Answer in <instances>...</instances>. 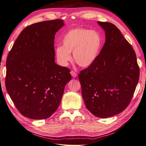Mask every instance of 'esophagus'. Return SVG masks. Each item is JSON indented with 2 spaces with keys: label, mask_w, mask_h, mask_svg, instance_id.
<instances>
[{
  "label": "esophagus",
  "mask_w": 146,
  "mask_h": 146,
  "mask_svg": "<svg viewBox=\"0 0 146 146\" xmlns=\"http://www.w3.org/2000/svg\"><path fill=\"white\" fill-rule=\"evenodd\" d=\"M70 73H71V74H72V76L73 77V78H76V76H77V73L75 72H74V71H71L70 72Z\"/></svg>",
  "instance_id": "esophagus-1"
}]
</instances>
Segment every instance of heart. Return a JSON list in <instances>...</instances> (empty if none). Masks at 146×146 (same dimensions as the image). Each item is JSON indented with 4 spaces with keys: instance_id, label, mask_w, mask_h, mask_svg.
Wrapping results in <instances>:
<instances>
[{
    "instance_id": "heart-1",
    "label": "heart",
    "mask_w": 146,
    "mask_h": 146,
    "mask_svg": "<svg viewBox=\"0 0 146 146\" xmlns=\"http://www.w3.org/2000/svg\"><path fill=\"white\" fill-rule=\"evenodd\" d=\"M62 46L55 49L56 57L63 66L72 60L73 52L74 61L81 67L91 66L98 58L102 47V39L99 33L84 28L72 29L63 36Z\"/></svg>"
}]
</instances>
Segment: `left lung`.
Listing matches in <instances>:
<instances>
[{
    "label": "left lung",
    "mask_w": 146,
    "mask_h": 146,
    "mask_svg": "<svg viewBox=\"0 0 146 146\" xmlns=\"http://www.w3.org/2000/svg\"><path fill=\"white\" fill-rule=\"evenodd\" d=\"M106 42L98 58L78 78L87 109L99 118L121 113L128 106L139 78L135 52L116 26L98 21Z\"/></svg>",
    "instance_id": "8db88e82"
}]
</instances>
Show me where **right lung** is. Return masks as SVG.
I'll use <instances>...</instances> for the list:
<instances>
[{
    "instance_id": "right-lung-1",
    "label": "right lung",
    "mask_w": 146,
    "mask_h": 146,
    "mask_svg": "<svg viewBox=\"0 0 146 146\" xmlns=\"http://www.w3.org/2000/svg\"><path fill=\"white\" fill-rule=\"evenodd\" d=\"M60 19L26 27L17 37L6 61L5 86L24 117L46 119L57 109L70 70L55 62V35L63 26Z\"/></svg>"
}]
</instances>
